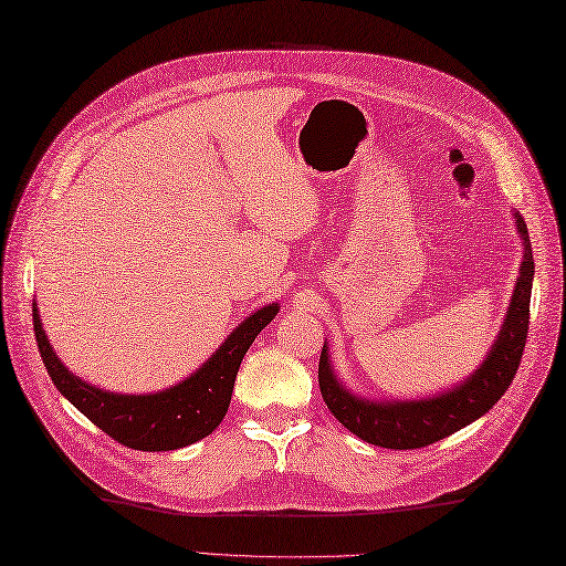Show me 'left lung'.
<instances>
[{"mask_svg":"<svg viewBox=\"0 0 566 566\" xmlns=\"http://www.w3.org/2000/svg\"><path fill=\"white\" fill-rule=\"evenodd\" d=\"M515 216V226L523 238V264L511 304L489 355L474 375L450 391L416 401H367L347 391L331 367L328 347L323 345L318 363V387L323 401L340 423L359 440L389 450H416L452 436L460 428L474 423L494 406L518 371L523 347L531 323L533 290V248L523 216Z\"/></svg>","mask_w":566,"mask_h":566,"instance_id":"1","label":"left lung"}]
</instances>
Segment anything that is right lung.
<instances>
[{"label":"right lung","mask_w":566,"mask_h":566,"mask_svg":"<svg viewBox=\"0 0 566 566\" xmlns=\"http://www.w3.org/2000/svg\"><path fill=\"white\" fill-rule=\"evenodd\" d=\"M280 314V306L258 308L228 335L226 343L195 375L158 394H114L92 387L67 371L53 353L33 304V331L43 365L55 389L94 426L126 448L143 452L179 450L211 436L223 420L235 387L238 367L258 333Z\"/></svg>","instance_id":"obj_1"}]
</instances>
